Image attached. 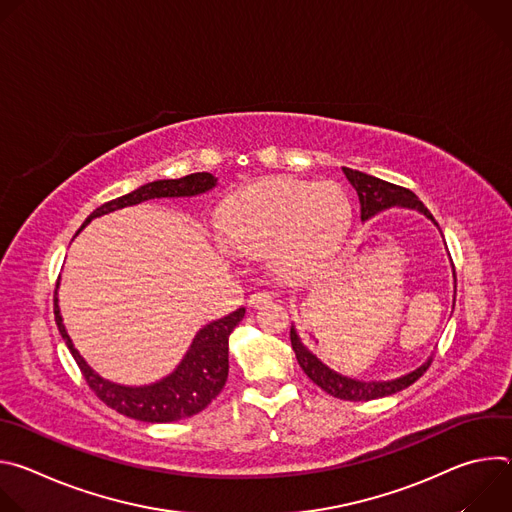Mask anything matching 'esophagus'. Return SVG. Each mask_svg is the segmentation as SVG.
I'll return each instance as SVG.
<instances>
[{
    "label": "esophagus",
    "mask_w": 512,
    "mask_h": 512,
    "mask_svg": "<svg viewBox=\"0 0 512 512\" xmlns=\"http://www.w3.org/2000/svg\"><path fill=\"white\" fill-rule=\"evenodd\" d=\"M271 300H273V296L269 294V291H255V294H251V298H249V306L257 310V308L271 304Z\"/></svg>",
    "instance_id": "obj_1"
}]
</instances>
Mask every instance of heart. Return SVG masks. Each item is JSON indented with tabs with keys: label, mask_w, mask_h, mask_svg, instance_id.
I'll return each mask as SVG.
<instances>
[{
	"label": "heart",
	"mask_w": 512,
	"mask_h": 512,
	"mask_svg": "<svg viewBox=\"0 0 512 512\" xmlns=\"http://www.w3.org/2000/svg\"><path fill=\"white\" fill-rule=\"evenodd\" d=\"M350 221V200L338 184L269 178L235 194L218 225L233 251L273 253L285 271L304 273L340 249Z\"/></svg>",
	"instance_id": "obj_1"
}]
</instances>
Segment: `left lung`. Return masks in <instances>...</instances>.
<instances>
[{
    "label": "left lung",
    "instance_id": "8db88e82",
    "mask_svg": "<svg viewBox=\"0 0 512 512\" xmlns=\"http://www.w3.org/2000/svg\"><path fill=\"white\" fill-rule=\"evenodd\" d=\"M346 178L350 180V184L354 186L358 200H360V218L367 221V218L375 216L377 212L391 208V206H407V208H415L419 212H423L427 218L435 223V218L431 216V212L423 206V202L407 188L385 182L381 178L369 176L358 170H350V168H342ZM291 338V348L296 352V358L300 362L302 371L326 393H330L332 397L344 399V401H373V399H381L393 393H399L403 389H407L409 385H413L427 369L433 358H429L425 364H421L419 369H415L413 373L395 379V381H385V383H362V381H354L348 377H342L334 371H330L326 364H322L298 338L296 330L291 328L289 332Z\"/></svg>",
    "mask_w": 512,
    "mask_h": 512
}]
</instances>
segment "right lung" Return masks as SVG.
Returning <instances> with one entry per match:
<instances>
[{"label":"right lung","instance_id":"add662e5","mask_svg":"<svg viewBox=\"0 0 512 512\" xmlns=\"http://www.w3.org/2000/svg\"><path fill=\"white\" fill-rule=\"evenodd\" d=\"M214 184L216 178L208 172H196L178 180L150 182L125 196L101 204L97 210H93V214L87 218L81 229H85L95 216L152 198L196 196L210 190ZM243 316L245 308H239L237 312L221 320L206 324L196 334L190 350L180 362V367L160 383L148 387H123L109 383L101 379L97 373H93V369L83 360L79 350L72 346V340L68 338L60 318L58 298L54 296V320L58 332L62 334V340L66 342L72 358L77 360L89 389L117 413L148 423H172L178 419L192 417L200 413L218 393H221L229 377V336L235 330V326L243 320Z\"/></svg>","mask_w":512,"mask_h":512}]
</instances>
